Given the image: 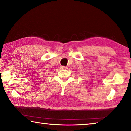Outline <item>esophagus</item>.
Masks as SVG:
<instances>
[{"label":"esophagus","mask_w":131,"mask_h":131,"mask_svg":"<svg viewBox=\"0 0 131 131\" xmlns=\"http://www.w3.org/2000/svg\"><path fill=\"white\" fill-rule=\"evenodd\" d=\"M60 68H61V69H62V70L67 69V67H66V66H61Z\"/></svg>","instance_id":"esophagus-1"}]
</instances>
